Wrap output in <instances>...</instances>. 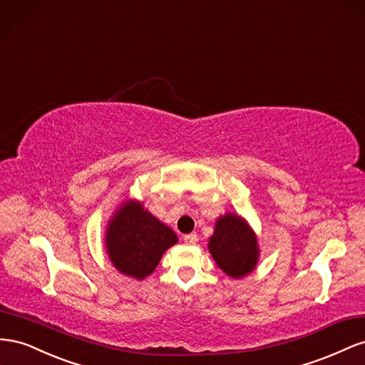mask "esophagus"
<instances>
[{"label": "esophagus", "instance_id": "esophagus-1", "mask_svg": "<svg viewBox=\"0 0 365 365\" xmlns=\"http://www.w3.org/2000/svg\"><path fill=\"white\" fill-rule=\"evenodd\" d=\"M183 242H185L186 245H195V242H197V234H195V232H191V234L183 235Z\"/></svg>", "mask_w": 365, "mask_h": 365}]
</instances>
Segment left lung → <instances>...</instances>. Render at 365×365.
I'll use <instances>...</instances> for the list:
<instances>
[{
    "label": "left lung",
    "instance_id": "1",
    "mask_svg": "<svg viewBox=\"0 0 365 365\" xmlns=\"http://www.w3.org/2000/svg\"><path fill=\"white\" fill-rule=\"evenodd\" d=\"M210 251L218 267L234 278L247 275L258 259L255 234L245 220L234 214H226L217 220Z\"/></svg>",
    "mask_w": 365,
    "mask_h": 365
}]
</instances>
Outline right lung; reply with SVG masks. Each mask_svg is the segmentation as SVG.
Listing matches in <instances>:
<instances>
[{"label": "right lung", "instance_id": "add662e5", "mask_svg": "<svg viewBox=\"0 0 365 365\" xmlns=\"http://www.w3.org/2000/svg\"><path fill=\"white\" fill-rule=\"evenodd\" d=\"M175 242L171 227L134 202L120 207L107 231V249L114 267L138 279L148 277Z\"/></svg>", "mask_w": 365, "mask_h": 365}]
</instances>
